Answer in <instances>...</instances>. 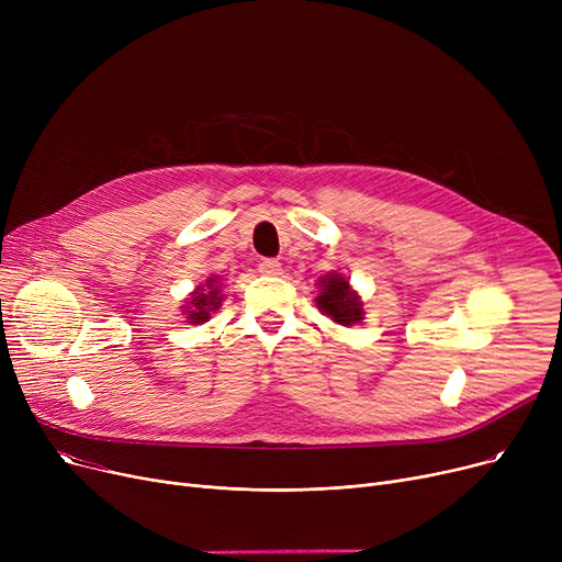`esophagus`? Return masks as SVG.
Segmentation results:
<instances>
[{
	"label": "esophagus",
	"instance_id": "1",
	"mask_svg": "<svg viewBox=\"0 0 562 562\" xmlns=\"http://www.w3.org/2000/svg\"><path fill=\"white\" fill-rule=\"evenodd\" d=\"M280 271H282V263L273 257H266L259 261V273L263 276H280Z\"/></svg>",
	"mask_w": 562,
	"mask_h": 562
}]
</instances>
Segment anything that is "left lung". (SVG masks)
I'll list each match as a JSON object with an SVG mask.
<instances>
[{"mask_svg": "<svg viewBox=\"0 0 562 562\" xmlns=\"http://www.w3.org/2000/svg\"><path fill=\"white\" fill-rule=\"evenodd\" d=\"M321 286L323 291L321 296H316V305L323 314L333 316V321H337L339 326H352V323L362 321V303L341 276H326L321 280Z\"/></svg>", "mask_w": 562, "mask_h": 562, "instance_id": "obj_1", "label": "left lung"}]
</instances>
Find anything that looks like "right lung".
Returning a JSON list of instances; mask_svg holds the SVG:
<instances>
[{
  "label": "right lung",
  "instance_id": "1",
  "mask_svg": "<svg viewBox=\"0 0 562 562\" xmlns=\"http://www.w3.org/2000/svg\"><path fill=\"white\" fill-rule=\"evenodd\" d=\"M221 289L216 286V280L210 278L206 280V289H198L195 296L191 299V307L187 305V312H189V323H204L206 318H210V314L214 310L221 307Z\"/></svg>",
  "mask_w": 562,
  "mask_h": 562
}]
</instances>
